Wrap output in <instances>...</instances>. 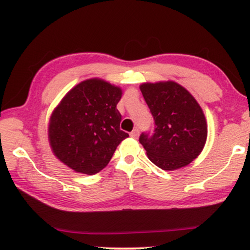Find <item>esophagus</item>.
Returning <instances> with one entry per match:
<instances>
[{"label":"esophagus","mask_w":250,"mask_h":250,"mask_svg":"<svg viewBox=\"0 0 250 250\" xmlns=\"http://www.w3.org/2000/svg\"><path fill=\"white\" fill-rule=\"evenodd\" d=\"M138 136H139V129H135V130H132L131 132H130V137H132V138H137Z\"/></svg>","instance_id":"esophagus-1"}]
</instances>
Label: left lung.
Returning <instances> with one entry per match:
<instances>
[{
  "instance_id": "left-lung-1",
  "label": "left lung",
  "mask_w": 250,
  "mask_h": 250,
  "mask_svg": "<svg viewBox=\"0 0 250 250\" xmlns=\"http://www.w3.org/2000/svg\"><path fill=\"white\" fill-rule=\"evenodd\" d=\"M140 91L154 118L152 132L139 137L148 158L164 170L188 165L202 151L208 135L199 103L175 82L145 83Z\"/></svg>"
}]
</instances>
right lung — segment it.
<instances>
[{
    "mask_svg": "<svg viewBox=\"0 0 250 250\" xmlns=\"http://www.w3.org/2000/svg\"><path fill=\"white\" fill-rule=\"evenodd\" d=\"M121 89L98 78L67 93L50 118L49 141L58 159L75 172L93 175L104 168L129 135L120 129L117 109Z\"/></svg>",
    "mask_w": 250,
    "mask_h": 250,
    "instance_id": "add662e5",
    "label": "right lung"
}]
</instances>
